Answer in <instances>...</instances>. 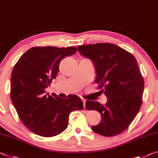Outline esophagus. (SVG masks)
<instances>
[{"label":"esophagus","instance_id":"esophagus-1","mask_svg":"<svg viewBox=\"0 0 158 158\" xmlns=\"http://www.w3.org/2000/svg\"><path fill=\"white\" fill-rule=\"evenodd\" d=\"M82 102H83V106H84V108H85V102H86V101H85V99H82Z\"/></svg>","mask_w":158,"mask_h":158}]
</instances>
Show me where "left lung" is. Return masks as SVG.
<instances>
[{
	"label": "left lung",
	"instance_id": "obj_1",
	"mask_svg": "<svg viewBox=\"0 0 158 158\" xmlns=\"http://www.w3.org/2000/svg\"><path fill=\"white\" fill-rule=\"evenodd\" d=\"M77 50L91 59L96 68L95 82L107 97L102 105L87 100V110H96L102 120L92 126L95 133L113 136L123 132L137 115L142 104L144 80L134 55L111 43L79 45Z\"/></svg>",
	"mask_w": 158,
	"mask_h": 158
}]
</instances>
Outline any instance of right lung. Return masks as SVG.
I'll use <instances>...</instances> for the list:
<instances>
[{"label": "right lung", "mask_w": 158, "mask_h": 158, "mask_svg": "<svg viewBox=\"0 0 158 158\" xmlns=\"http://www.w3.org/2000/svg\"><path fill=\"white\" fill-rule=\"evenodd\" d=\"M76 51L74 47L31 48L14 66L10 77L11 101L23 124L37 135H58L68 126L70 113L83 109L77 95L62 99L45 94V88L57 76L60 61Z\"/></svg>", "instance_id": "obj_1"}]
</instances>
